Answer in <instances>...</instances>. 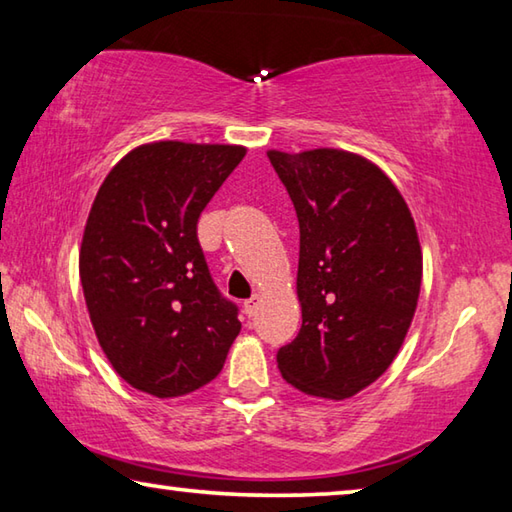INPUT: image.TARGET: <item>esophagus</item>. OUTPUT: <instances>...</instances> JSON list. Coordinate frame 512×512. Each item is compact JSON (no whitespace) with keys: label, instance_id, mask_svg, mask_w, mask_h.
<instances>
[{"label":"esophagus","instance_id":"1","mask_svg":"<svg viewBox=\"0 0 512 512\" xmlns=\"http://www.w3.org/2000/svg\"><path fill=\"white\" fill-rule=\"evenodd\" d=\"M259 304H262V295H257V293L253 297H248V300L244 302V311H246L248 318H253V315L257 313Z\"/></svg>","mask_w":512,"mask_h":512}]
</instances>
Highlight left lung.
<instances>
[{
	"label": "left lung",
	"mask_w": 512,
	"mask_h": 512,
	"mask_svg": "<svg viewBox=\"0 0 512 512\" xmlns=\"http://www.w3.org/2000/svg\"><path fill=\"white\" fill-rule=\"evenodd\" d=\"M300 221L302 329L277 367L302 394L345 401L385 374L414 320L421 241L394 181L336 147L268 150Z\"/></svg>",
	"instance_id": "left-lung-1"
}]
</instances>
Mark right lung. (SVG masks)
<instances>
[{
    "label": "right lung",
    "mask_w": 512,
    "mask_h": 512,
    "mask_svg": "<svg viewBox=\"0 0 512 512\" xmlns=\"http://www.w3.org/2000/svg\"><path fill=\"white\" fill-rule=\"evenodd\" d=\"M244 145L154 141L105 176L80 246V282L116 374L156 398L185 396L224 369L241 331L212 284L197 221Z\"/></svg>",
    "instance_id": "obj_1"
}]
</instances>
